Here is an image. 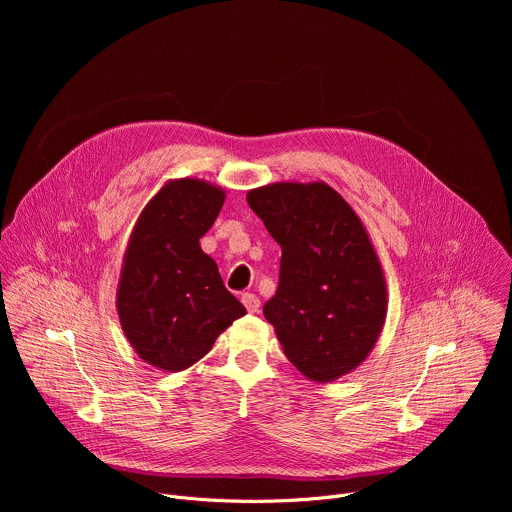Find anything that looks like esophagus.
<instances>
[{"instance_id": "34e87169", "label": "esophagus", "mask_w": 512, "mask_h": 512, "mask_svg": "<svg viewBox=\"0 0 512 512\" xmlns=\"http://www.w3.org/2000/svg\"><path fill=\"white\" fill-rule=\"evenodd\" d=\"M241 302L247 308V312H251V314H255L259 310V306H261V302H259V298L255 294H243Z\"/></svg>"}]
</instances>
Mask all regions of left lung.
I'll use <instances>...</instances> for the list:
<instances>
[{
    "label": "left lung",
    "mask_w": 512,
    "mask_h": 512,
    "mask_svg": "<svg viewBox=\"0 0 512 512\" xmlns=\"http://www.w3.org/2000/svg\"><path fill=\"white\" fill-rule=\"evenodd\" d=\"M247 202L281 247L279 285L263 306L287 360L332 383L371 354L387 318V281L352 206L326 182H273Z\"/></svg>",
    "instance_id": "left-lung-1"
}]
</instances>
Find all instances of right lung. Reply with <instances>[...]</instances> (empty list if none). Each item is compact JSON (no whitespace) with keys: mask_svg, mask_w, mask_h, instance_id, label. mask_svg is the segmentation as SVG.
Here are the masks:
<instances>
[{"mask_svg":"<svg viewBox=\"0 0 512 512\" xmlns=\"http://www.w3.org/2000/svg\"><path fill=\"white\" fill-rule=\"evenodd\" d=\"M223 202V188L198 178H174L137 216L115 306L131 348L156 369L178 373L192 367L247 314L223 285L214 259L200 249V237Z\"/></svg>","mask_w":512,"mask_h":512,"instance_id":"add662e5","label":"right lung"}]
</instances>
